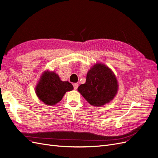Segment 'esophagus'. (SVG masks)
Masks as SVG:
<instances>
[{
    "label": "esophagus",
    "instance_id": "1",
    "mask_svg": "<svg viewBox=\"0 0 158 158\" xmlns=\"http://www.w3.org/2000/svg\"><path fill=\"white\" fill-rule=\"evenodd\" d=\"M73 86H74V89H77L78 87V84L77 83H74L73 84Z\"/></svg>",
    "mask_w": 158,
    "mask_h": 158
}]
</instances>
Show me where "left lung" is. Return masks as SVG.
<instances>
[{
  "label": "left lung",
  "mask_w": 158,
  "mask_h": 158,
  "mask_svg": "<svg viewBox=\"0 0 158 158\" xmlns=\"http://www.w3.org/2000/svg\"><path fill=\"white\" fill-rule=\"evenodd\" d=\"M118 89V81L113 70L103 63L94 64L88 70L85 84L78 88V92L91 105L101 107L111 102Z\"/></svg>",
  "instance_id": "1"
}]
</instances>
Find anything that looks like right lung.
Returning <instances> with one entry per match:
<instances>
[{"label": "right lung", "mask_w": 158, "mask_h": 158, "mask_svg": "<svg viewBox=\"0 0 158 158\" xmlns=\"http://www.w3.org/2000/svg\"><path fill=\"white\" fill-rule=\"evenodd\" d=\"M74 89L67 81H62L55 71L45 70L37 82L35 91L40 101L48 106H55L63 99L66 92Z\"/></svg>", "instance_id": "right-lung-1"}]
</instances>
